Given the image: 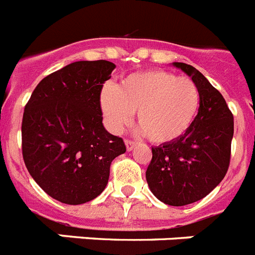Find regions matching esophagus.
<instances>
[{
	"instance_id": "obj_1",
	"label": "esophagus",
	"mask_w": 255,
	"mask_h": 255,
	"mask_svg": "<svg viewBox=\"0 0 255 255\" xmlns=\"http://www.w3.org/2000/svg\"><path fill=\"white\" fill-rule=\"evenodd\" d=\"M124 142H126V146H127V150L128 151L132 150V149H133V147L136 146V142H133V141H131V140H126V141H124Z\"/></svg>"
}]
</instances>
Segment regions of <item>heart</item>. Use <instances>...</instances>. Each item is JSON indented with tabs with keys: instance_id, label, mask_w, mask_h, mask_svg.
<instances>
[{
	"instance_id": "heart-1",
	"label": "heart",
	"mask_w": 255,
	"mask_h": 255,
	"mask_svg": "<svg viewBox=\"0 0 255 255\" xmlns=\"http://www.w3.org/2000/svg\"><path fill=\"white\" fill-rule=\"evenodd\" d=\"M200 89L190 78L163 70H147L124 76L115 87L106 85L100 105L108 126L121 132L137 111V123L154 144L181 137L200 109Z\"/></svg>"
}]
</instances>
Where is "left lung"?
Here are the masks:
<instances>
[{
	"label": "left lung",
	"instance_id": "8db88e82",
	"mask_svg": "<svg viewBox=\"0 0 255 255\" xmlns=\"http://www.w3.org/2000/svg\"><path fill=\"white\" fill-rule=\"evenodd\" d=\"M200 89L198 114L177 140L151 147L146 181L163 204L184 206L202 200L226 176L231 159L233 115L220 92L193 66L174 62Z\"/></svg>",
	"mask_w": 255,
	"mask_h": 255
}]
</instances>
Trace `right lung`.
<instances>
[{
	"mask_svg": "<svg viewBox=\"0 0 255 255\" xmlns=\"http://www.w3.org/2000/svg\"><path fill=\"white\" fill-rule=\"evenodd\" d=\"M115 68L109 61H79L48 75L24 108L22 153L44 192L62 204L80 205L104 192L122 137L102 124V87Z\"/></svg>",
	"mask_w": 255,
	"mask_h": 255,
	"instance_id": "1",
	"label": "right lung"
}]
</instances>
